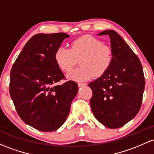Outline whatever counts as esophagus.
<instances>
[{
    "label": "esophagus",
    "instance_id": "1",
    "mask_svg": "<svg viewBox=\"0 0 154 154\" xmlns=\"http://www.w3.org/2000/svg\"><path fill=\"white\" fill-rule=\"evenodd\" d=\"M77 85H78V86L80 88H82V87H84V86H85L86 84L85 83H82V82H78V84H77Z\"/></svg>",
    "mask_w": 154,
    "mask_h": 154
}]
</instances>
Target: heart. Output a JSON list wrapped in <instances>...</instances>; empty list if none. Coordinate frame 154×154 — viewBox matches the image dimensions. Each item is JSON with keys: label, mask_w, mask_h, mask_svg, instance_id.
Listing matches in <instances>:
<instances>
[{"label": "heart", "mask_w": 154, "mask_h": 154, "mask_svg": "<svg viewBox=\"0 0 154 154\" xmlns=\"http://www.w3.org/2000/svg\"><path fill=\"white\" fill-rule=\"evenodd\" d=\"M55 63L58 68L69 73L72 70L77 60L80 59V67L68 74L69 80L85 82L94 75L101 76L105 73L112 61V50L102 40L86 35L74 40L71 48L59 47L55 52Z\"/></svg>", "instance_id": "b5f03b06"}]
</instances>
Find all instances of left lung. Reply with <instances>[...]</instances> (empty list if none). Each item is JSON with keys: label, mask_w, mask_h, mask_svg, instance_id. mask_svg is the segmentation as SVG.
I'll return each instance as SVG.
<instances>
[{"label": "left lung", "mask_w": 154, "mask_h": 154, "mask_svg": "<svg viewBox=\"0 0 154 154\" xmlns=\"http://www.w3.org/2000/svg\"><path fill=\"white\" fill-rule=\"evenodd\" d=\"M108 35L112 50L109 68L88 84L93 91L90 103L99 122L109 129H118L135 117L141 107L145 77L140 60L121 36L112 30Z\"/></svg>", "instance_id": "obj_1"}]
</instances>
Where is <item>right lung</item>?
I'll return each mask as SVG.
<instances>
[{
    "label": "right lung",
    "instance_id": "right-lung-1",
    "mask_svg": "<svg viewBox=\"0 0 154 154\" xmlns=\"http://www.w3.org/2000/svg\"><path fill=\"white\" fill-rule=\"evenodd\" d=\"M69 35L38 33L25 44L10 73L9 93L15 109L26 124L42 131L57 130L69 116L78 91L55 63V52Z\"/></svg>",
    "mask_w": 154,
    "mask_h": 154
}]
</instances>
